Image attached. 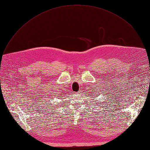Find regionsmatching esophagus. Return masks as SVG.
<instances>
[{
	"label": "esophagus",
	"instance_id": "1",
	"mask_svg": "<svg viewBox=\"0 0 150 150\" xmlns=\"http://www.w3.org/2000/svg\"><path fill=\"white\" fill-rule=\"evenodd\" d=\"M80 93H81V92H76V93H78V94H79Z\"/></svg>",
	"mask_w": 150,
	"mask_h": 150
}]
</instances>
